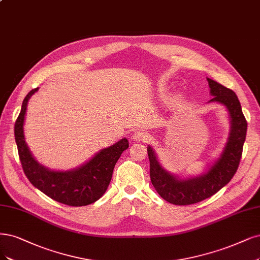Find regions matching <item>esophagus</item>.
Returning <instances> with one entry per match:
<instances>
[{"label":"esophagus","mask_w":260,"mask_h":260,"mask_svg":"<svg viewBox=\"0 0 260 260\" xmlns=\"http://www.w3.org/2000/svg\"><path fill=\"white\" fill-rule=\"evenodd\" d=\"M148 138H149L148 133L144 130H137L132 134V140L137 142H146Z\"/></svg>","instance_id":"obj_1"}]
</instances>
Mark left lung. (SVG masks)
<instances>
[{
    "label": "left lung",
    "instance_id": "left-lung-1",
    "mask_svg": "<svg viewBox=\"0 0 260 260\" xmlns=\"http://www.w3.org/2000/svg\"><path fill=\"white\" fill-rule=\"evenodd\" d=\"M207 79L213 96L209 102H217L226 106L230 118V132L226 145L208 171L197 176L181 178L168 172L160 165L153 147L147 146L151 184L161 198L175 205L193 204L216 193L234 177L242 156L247 122L238 96L215 80Z\"/></svg>",
    "mask_w": 260,
    "mask_h": 260
}]
</instances>
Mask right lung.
Returning <instances> with one entry per match:
<instances>
[{"mask_svg": "<svg viewBox=\"0 0 260 260\" xmlns=\"http://www.w3.org/2000/svg\"><path fill=\"white\" fill-rule=\"evenodd\" d=\"M39 90L25 95L21 111L15 123V140L23 172L31 184L49 198L71 207H84L99 200L112 180L113 170L122 151L129 147L126 138L101 149L90 160L78 168L55 171L41 165L34 158L24 139V118L30 98Z\"/></svg>", "mask_w": 260, "mask_h": 260, "instance_id": "add662e5", "label": "right lung"}]
</instances>
